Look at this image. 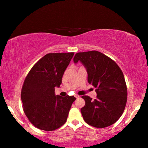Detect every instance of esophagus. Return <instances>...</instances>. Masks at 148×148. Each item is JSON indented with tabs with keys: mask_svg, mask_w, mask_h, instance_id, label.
Segmentation results:
<instances>
[{
	"mask_svg": "<svg viewBox=\"0 0 148 148\" xmlns=\"http://www.w3.org/2000/svg\"><path fill=\"white\" fill-rule=\"evenodd\" d=\"M74 97H76V99H77V98H79V97H80V96H79V95H74Z\"/></svg>",
	"mask_w": 148,
	"mask_h": 148,
	"instance_id": "obj_1",
	"label": "esophagus"
}]
</instances>
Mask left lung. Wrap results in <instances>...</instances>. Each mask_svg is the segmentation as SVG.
<instances>
[{
  "label": "left lung",
  "instance_id": "obj_1",
  "mask_svg": "<svg viewBox=\"0 0 148 148\" xmlns=\"http://www.w3.org/2000/svg\"><path fill=\"white\" fill-rule=\"evenodd\" d=\"M86 68L88 82L96 88L97 99L82 96L85 105L80 111L85 122L97 128L111 125L123 113L127 89L124 75L115 61L98 51L76 53L74 63Z\"/></svg>",
  "mask_w": 148,
  "mask_h": 148
}]
</instances>
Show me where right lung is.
Wrapping results in <instances>:
<instances>
[{
  "label": "right lung",
  "mask_w": 148,
  "mask_h": 148,
  "mask_svg": "<svg viewBox=\"0 0 148 148\" xmlns=\"http://www.w3.org/2000/svg\"><path fill=\"white\" fill-rule=\"evenodd\" d=\"M74 53H50L41 58L25 79L21 98L24 113L35 127L53 131L67 120L74 96L55 95Z\"/></svg>",
  "instance_id": "right-lung-1"
}]
</instances>
